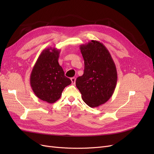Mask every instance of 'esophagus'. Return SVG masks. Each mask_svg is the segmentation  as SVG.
Instances as JSON below:
<instances>
[{
	"label": "esophagus",
	"instance_id": "34e87169",
	"mask_svg": "<svg viewBox=\"0 0 154 154\" xmlns=\"http://www.w3.org/2000/svg\"><path fill=\"white\" fill-rule=\"evenodd\" d=\"M71 82H72V85H74L75 84V82H76V78H71Z\"/></svg>",
	"mask_w": 154,
	"mask_h": 154
}]
</instances>
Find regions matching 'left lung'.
<instances>
[{"label":"left lung","mask_w":154,"mask_h":154,"mask_svg":"<svg viewBox=\"0 0 154 154\" xmlns=\"http://www.w3.org/2000/svg\"><path fill=\"white\" fill-rule=\"evenodd\" d=\"M84 72L77 78L76 85L82 100L90 107L105 103L112 96L117 83L116 65L108 49L100 42L91 40L81 45Z\"/></svg>","instance_id":"left-lung-1"}]
</instances>
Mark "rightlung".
<instances>
[{
    "mask_svg": "<svg viewBox=\"0 0 154 154\" xmlns=\"http://www.w3.org/2000/svg\"><path fill=\"white\" fill-rule=\"evenodd\" d=\"M60 50L44 49L37 59L30 75V84L35 94L41 100L53 103L62 96L64 88L71 83L65 76L58 63Z\"/></svg>",
    "mask_w": 154,
    "mask_h": 154,
    "instance_id": "1",
    "label": "right lung"
}]
</instances>
